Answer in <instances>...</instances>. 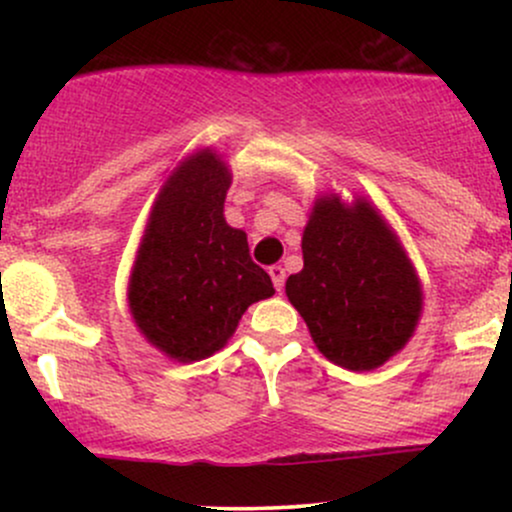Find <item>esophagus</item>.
<instances>
[{
  "mask_svg": "<svg viewBox=\"0 0 512 512\" xmlns=\"http://www.w3.org/2000/svg\"><path fill=\"white\" fill-rule=\"evenodd\" d=\"M269 276H272V284L276 291H284V281H286V269L281 264H272L269 267Z\"/></svg>",
  "mask_w": 512,
  "mask_h": 512,
  "instance_id": "1",
  "label": "esophagus"
}]
</instances>
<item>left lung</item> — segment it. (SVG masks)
Returning a JSON list of instances; mask_svg holds the SVG:
<instances>
[{"label":"left lung","instance_id":"8db88e82","mask_svg":"<svg viewBox=\"0 0 512 512\" xmlns=\"http://www.w3.org/2000/svg\"><path fill=\"white\" fill-rule=\"evenodd\" d=\"M303 269L286 279L320 354L349 370H373L404 349L419 325L424 291L380 211L358 197L315 199L303 231Z\"/></svg>","mask_w":512,"mask_h":512}]
</instances>
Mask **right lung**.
<instances>
[{"label": "right lung", "instance_id": "1", "mask_svg": "<svg viewBox=\"0 0 512 512\" xmlns=\"http://www.w3.org/2000/svg\"><path fill=\"white\" fill-rule=\"evenodd\" d=\"M231 170L211 149L187 156L151 207L127 286L146 342L180 363L226 346L252 303L274 293L248 236L223 219Z\"/></svg>", "mask_w": 512, "mask_h": 512}]
</instances>
